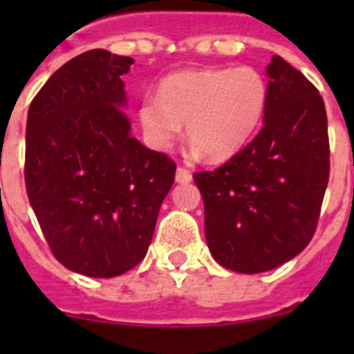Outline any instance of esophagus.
Here are the masks:
<instances>
[{
  "mask_svg": "<svg viewBox=\"0 0 354 354\" xmlns=\"http://www.w3.org/2000/svg\"><path fill=\"white\" fill-rule=\"evenodd\" d=\"M193 180V174L187 171V169H182V167H178L176 171V183H189Z\"/></svg>",
  "mask_w": 354,
  "mask_h": 354,
  "instance_id": "1",
  "label": "esophagus"
}]
</instances>
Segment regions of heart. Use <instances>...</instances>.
I'll return each instance as SVG.
<instances>
[{"mask_svg":"<svg viewBox=\"0 0 354 354\" xmlns=\"http://www.w3.org/2000/svg\"><path fill=\"white\" fill-rule=\"evenodd\" d=\"M266 102V80L250 66L185 69L161 80L160 95L143 97L138 121L152 149H171L185 124L196 154L224 161L257 130Z\"/></svg>","mask_w":354,"mask_h":354,"instance_id":"heart-1","label":"heart"}]
</instances>
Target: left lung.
Segmentation results:
<instances>
[{"instance_id":"1","label":"left lung","mask_w":354,"mask_h":354,"mask_svg":"<svg viewBox=\"0 0 354 354\" xmlns=\"http://www.w3.org/2000/svg\"><path fill=\"white\" fill-rule=\"evenodd\" d=\"M266 77L261 132L216 171L193 176L211 255L239 274L268 272L305 250L329 182L324 99L277 55Z\"/></svg>"}]
</instances>
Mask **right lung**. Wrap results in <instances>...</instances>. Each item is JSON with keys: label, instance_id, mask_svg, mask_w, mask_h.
<instances>
[{"label": "right lung", "instance_id": "add662e5", "mask_svg": "<svg viewBox=\"0 0 354 354\" xmlns=\"http://www.w3.org/2000/svg\"><path fill=\"white\" fill-rule=\"evenodd\" d=\"M133 58H71L30 102L25 187L53 255L71 272L115 277L143 261L176 165L132 136L122 75Z\"/></svg>", "mask_w": 354, "mask_h": 354}]
</instances>
